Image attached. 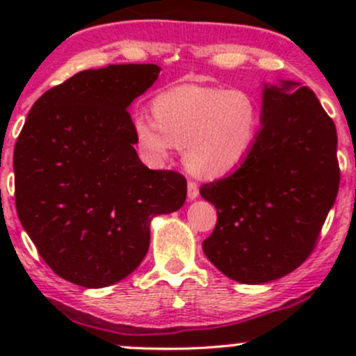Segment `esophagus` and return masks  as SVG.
<instances>
[{
  "label": "esophagus",
  "instance_id": "obj_1",
  "mask_svg": "<svg viewBox=\"0 0 356 356\" xmlns=\"http://www.w3.org/2000/svg\"><path fill=\"white\" fill-rule=\"evenodd\" d=\"M187 195L189 199H195L199 195V184L195 181H189L187 182Z\"/></svg>",
  "mask_w": 356,
  "mask_h": 356
}]
</instances>
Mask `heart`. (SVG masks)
<instances>
[{"label":"heart","instance_id":"1","mask_svg":"<svg viewBox=\"0 0 356 356\" xmlns=\"http://www.w3.org/2000/svg\"><path fill=\"white\" fill-rule=\"evenodd\" d=\"M259 124L261 110L251 93L182 85L154 100V115L138 112L134 117V134L150 161H164L179 145L184 147L191 170L216 177L246 159Z\"/></svg>","mask_w":356,"mask_h":356}]
</instances>
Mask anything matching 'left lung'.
<instances>
[{"label": "left lung", "instance_id": "1", "mask_svg": "<svg viewBox=\"0 0 356 356\" xmlns=\"http://www.w3.org/2000/svg\"><path fill=\"white\" fill-rule=\"evenodd\" d=\"M261 122L239 169L201 187L218 209L204 252L244 284L283 277L308 259L340 187L337 127L312 88L266 85Z\"/></svg>", "mask_w": 356, "mask_h": 356}]
</instances>
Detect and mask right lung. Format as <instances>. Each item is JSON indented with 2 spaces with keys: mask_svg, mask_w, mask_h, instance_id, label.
<instances>
[{
  "mask_svg": "<svg viewBox=\"0 0 356 356\" xmlns=\"http://www.w3.org/2000/svg\"><path fill=\"white\" fill-rule=\"evenodd\" d=\"M161 68L108 65L75 73L35 102L15 145V202L55 275L83 288L142 263L154 216L181 209L187 181L145 167L129 107Z\"/></svg>",
  "mask_w": 356,
  "mask_h": 356,
  "instance_id": "1",
  "label": "right lung"
}]
</instances>
